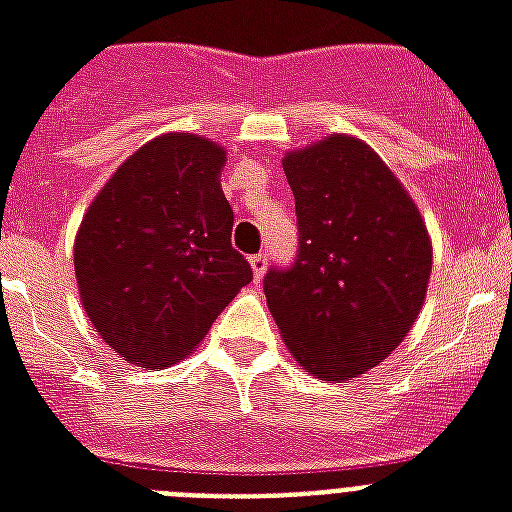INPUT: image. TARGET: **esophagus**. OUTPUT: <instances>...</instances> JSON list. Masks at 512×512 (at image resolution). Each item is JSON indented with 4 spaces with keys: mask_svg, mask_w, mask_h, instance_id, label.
<instances>
[{
    "mask_svg": "<svg viewBox=\"0 0 512 512\" xmlns=\"http://www.w3.org/2000/svg\"><path fill=\"white\" fill-rule=\"evenodd\" d=\"M249 263H252V273H255V281L263 279L265 268H268V255H263V252H260V255L249 257Z\"/></svg>",
    "mask_w": 512,
    "mask_h": 512,
    "instance_id": "obj_1",
    "label": "esophagus"
}]
</instances>
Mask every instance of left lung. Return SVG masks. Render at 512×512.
Wrapping results in <instances>:
<instances>
[{
    "mask_svg": "<svg viewBox=\"0 0 512 512\" xmlns=\"http://www.w3.org/2000/svg\"><path fill=\"white\" fill-rule=\"evenodd\" d=\"M300 252L268 271L265 300L305 372L353 380L401 345L420 316L433 241L420 209L372 146L329 135L287 151Z\"/></svg>",
    "mask_w": 512,
    "mask_h": 512,
    "instance_id": "8db88e82",
    "label": "left lung"
}]
</instances>
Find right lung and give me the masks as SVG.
Wrapping results in <instances>:
<instances>
[{
    "label": "right lung",
    "mask_w": 512,
    "mask_h": 512,
    "mask_svg": "<svg viewBox=\"0 0 512 512\" xmlns=\"http://www.w3.org/2000/svg\"><path fill=\"white\" fill-rule=\"evenodd\" d=\"M223 167L215 140L164 132L119 164L84 212L74 239L79 300L100 340L130 364L162 369L191 356L252 281L231 247Z\"/></svg>",
    "instance_id": "add662e5"
}]
</instances>
